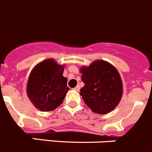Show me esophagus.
I'll use <instances>...</instances> for the list:
<instances>
[{"label": "esophagus", "instance_id": "34e87169", "mask_svg": "<svg viewBox=\"0 0 152 152\" xmlns=\"http://www.w3.org/2000/svg\"><path fill=\"white\" fill-rule=\"evenodd\" d=\"M74 89L76 90V91H79V89H80V86H76V87L74 88Z\"/></svg>", "mask_w": 152, "mask_h": 152}]
</instances>
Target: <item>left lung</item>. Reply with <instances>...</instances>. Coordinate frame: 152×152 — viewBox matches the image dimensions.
<instances>
[{"instance_id":"8db88e82","label":"left lung","mask_w":152,"mask_h":152,"mask_svg":"<svg viewBox=\"0 0 152 152\" xmlns=\"http://www.w3.org/2000/svg\"><path fill=\"white\" fill-rule=\"evenodd\" d=\"M82 81L85 86L80 95L86 104L95 113L105 114L115 108L123 95L120 76L113 65L96 61L81 68Z\"/></svg>"}]
</instances>
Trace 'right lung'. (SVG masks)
<instances>
[{"label":"right lung","instance_id":"right-lung-1","mask_svg":"<svg viewBox=\"0 0 152 152\" xmlns=\"http://www.w3.org/2000/svg\"><path fill=\"white\" fill-rule=\"evenodd\" d=\"M63 73L64 66L53 59L45 60L33 68L27 83V95L39 110L50 111L62 104L69 90Z\"/></svg>","mask_w":152,"mask_h":152}]
</instances>
